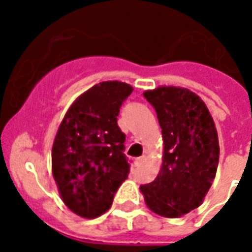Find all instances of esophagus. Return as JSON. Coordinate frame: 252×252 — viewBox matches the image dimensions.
I'll return each instance as SVG.
<instances>
[{"instance_id":"esophagus-1","label":"esophagus","mask_w":252,"mask_h":252,"mask_svg":"<svg viewBox=\"0 0 252 252\" xmlns=\"http://www.w3.org/2000/svg\"><path fill=\"white\" fill-rule=\"evenodd\" d=\"M144 161H145V157H138V158H136L134 163H136V165H140V163H142Z\"/></svg>"}]
</instances>
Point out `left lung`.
Wrapping results in <instances>:
<instances>
[{
	"mask_svg": "<svg viewBox=\"0 0 252 252\" xmlns=\"http://www.w3.org/2000/svg\"><path fill=\"white\" fill-rule=\"evenodd\" d=\"M157 112L163 162L152 183L140 187L154 213L176 219L203 203L219 166L215 122L205 103L188 89L162 86L144 93Z\"/></svg>",
	"mask_w": 252,
	"mask_h": 252,
	"instance_id": "1",
	"label": "left lung"
}]
</instances>
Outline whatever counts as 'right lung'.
Segmentation results:
<instances>
[{
  "instance_id": "1",
  "label": "right lung",
  "mask_w": 252,
  "mask_h": 252,
  "mask_svg": "<svg viewBox=\"0 0 252 252\" xmlns=\"http://www.w3.org/2000/svg\"><path fill=\"white\" fill-rule=\"evenodd\" d=\"M133 87L119 81L95 85L74 100L52 146V172L65 205L94 219L108 211L128 178L126 134L118 126L120 107Z\"/></svg>"
}]
</instances>
